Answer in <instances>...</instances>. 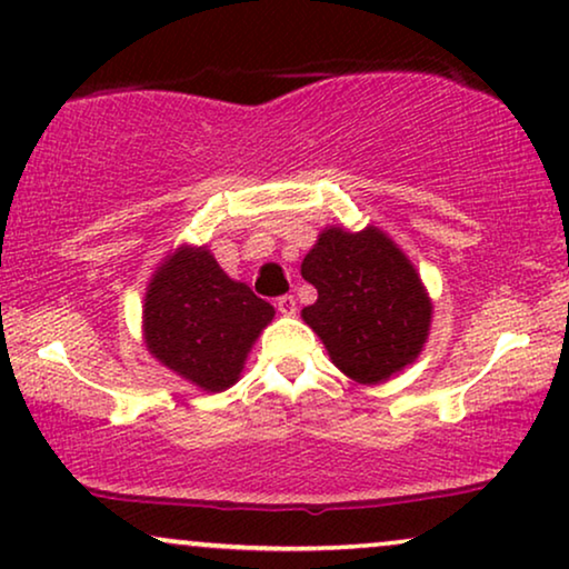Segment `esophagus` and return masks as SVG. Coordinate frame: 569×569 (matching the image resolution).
Masks as SVG:
<instances>
[{
  "label": "esophagus",
  "mask_w": 569,
  "mask_h": 569,
  "mask_svg": "<svg viewBox=\"0 0 569 569\" xmlns=\"http://www.w3.org/2000/svg\"><path fill=\"white\" fill-rule=\"evenodd\" d=\"M277 310L282 316H295V310H298V302H295L292 295H282V298H277Z\"/></svg>",
  "instance_id": "obj_1"
}]
</instances>
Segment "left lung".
Returning a JSON list of instances; mask_svg holds the SVG:
<instances>
[{
    "mask_svg": "<svg viewBox=\"0 0 569 569\" xmlns=\"http://www.w3.org/2000/svg\"><path fill=\"white\" fill-rule=\"evenodd\" d=\"M318 290L302 321L321 337L331 362L357 383H383L422 352L432 302L417 269L378 228H326L302 259Z\"/></svg>",
    "mask_w": 569,
    "mask_h": 569,
    "instance_id": "left-lung-1",
    "label": "left lung"
}]
</instances>
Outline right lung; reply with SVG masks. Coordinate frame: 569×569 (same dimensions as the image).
Listing matches in <instances>:
<instances>
[{
	"instance_id": "1",
	"label": "right lung",
	"mask_w": 569,
	"mask_h": 569,
	"mask_svg": "<svg viewBox=\"0 0 569 569\" xmlns=\"http://www.w3.org/2000/svg\"><path fill=\"white\" fill-rule=\"evenodd\" d=\"M271 318L274 308L224 274L207 246L176 248L144 295L150 355L209 393L236 383Z\"/></svg>"
}]
</instances>
